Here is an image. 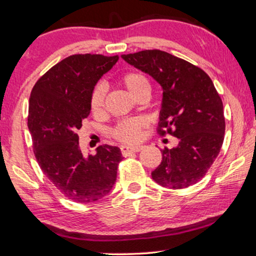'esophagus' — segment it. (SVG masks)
Listing matches in <instances>:
<instances>
[{
  "mask_svg": "<svg viewBox=\"0 0 256 256\" xmlns=\"http://www.w3.org/2000/svg\"><path fill=\"white\" fill-rule=\"evenodd\" d=\"M140 150H143V146H140V145H135V146H128V145H124V146H121V152H122L124 156H127V154H129V153L140 152Z\"/></svg>",
  "mask_w": 256,
  "mask_h": 256,
  "instance_id": "1",
  "label": "esophagus"
}]
</instances>
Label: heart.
<instances>
[{"mask_svg": "<svg viewBox=\"0 0 256 256\" xmlns=\"http://www.w3.org/2000/svg\"><path fill=\"white\" fill-rule=\"evenodd\" d=\"M129 92L134 97H137L140 94L150 92L151 86L148 78L140 72H127L120 78ZM106 96V88L103 84H98L92 89V96H90V110L92 113H100L103 110L104 100ZM146 124V121L142 118H132V119L122 120L118 124L113 130V136L124 143H136L140 140L142 136V129Z\"/></svg>", "mask_w": 256, "mask_h": 256, "instance_id": "obj_1", "label": "heart"}]
</instances>
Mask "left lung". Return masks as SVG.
Segmentation results:
<instances>
[{
	"instance_id": "obj_1",
	"label": "left lung",
	"mask_w": 256,
	"mask_h": 256,
	"mask_svg": "<svg viewBox=\"0 0 256 256\" xmlns=\"http://www.w3.org/2000/svg\"><path fill=\"white\" fill-rule=\"evenodd\" d=\"M121 58L161 86L158 132L178 138V146L161 151L162 161L152 172V178L175 190L194 186L213 164L224 140L223 104L213 81L202 68L161 50Z\"/></svg>"
}]
</instances>
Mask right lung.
Segmentation results:
<instances>
[{"label":"right lung","instance_id":"right-lung-1","mask_svg":"<svg viewBox=\"0 0 256 256\" xmlns=\"http://www.w3.org/2000/svg\"><path fill=\"white\" fill-rule=\"evenodd\" d=\"M118 56L73 54L38 78L30 97L28 129L38 166L66 198L89 204L110 194L122 160L118 146L100 145L88 156L78 130L90 114V96Z\"/></svg>","mask_w":256,"mask_h":256}]
</instances>
